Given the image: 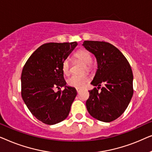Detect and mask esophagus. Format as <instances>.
<instances>
[{"mask_svg":"<svg viewBox=\"0 0 152 152\" xmlns=\"http://www.w3.org/2000/svg\"><path fill=\"white\" fill-rule=\"evenodd\" d=\"M76 91H77V93H79L80 92V88H76Z\"/></svg>","mask_w":152,"mask_h":152,"instance_id":"esophagus-1","label":"esophagus"}]
</instances>
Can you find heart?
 <instances>
[{
	"label": "heart",
	"mask_w": 152,
	"mask_h": 152,
	"mask_svg": "<svg viewBox=\"0 0 152 152\" xmlns=\"http://www.w3.org/2000/svg\"><path fill=\"white\" fill-rule=\"evenodd\" d=\"M75 57L77 59H80L85 64L84 70H90L91 68V61L92 56L88 50L85 49H80L75 54ZM61 70L64 75H68L70 72V63L69 60L65 59L62 62ZM89 82V78L86 75H72L67 80V84L69 86L74 87L76 88H82L86 86Z\"/></svg>",
	"instance_id": "heart-1"
}]
</instances>
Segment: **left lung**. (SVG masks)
<instances>
[{
	"instance_id": "8db88e82",
	"label": "left lung",
	"mask_w": 152,
	"mask_h": 152,
	"mask_svg": "<svg viewBox=\"0 0 152 152\" xmlns=\"http://www.w3.org/2000/svg\"><path fill=\"white\" fill-rule=\"evenodd\" d=\"M83 45L95 56L97 61L91 84L98 87L88 91L87 110L100 121H113L124 113L134 94L132 68L123 54L111 43L84 41Z\"/></svg>"
}]
</instances>
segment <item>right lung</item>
Masks as SVG:
<instances>
[{"instance_id":"1","label":"right lung","mask_w":152,"mask_h":152,"mask_svg":"<svg viewBox=\"0 0 152 152\" xmlns=\"http://www.w3.org/2000/svg\"><path fill=\"white\" fill-rule=\"evenodd\" d=\"M77 43H48L38 48L27 60L21 73V96L39 121L52 125L68 117L77 95L66 86L61 64ZM65 86L57 93L53 88Z\"/></svg>"}]
</instances>
